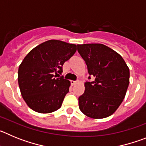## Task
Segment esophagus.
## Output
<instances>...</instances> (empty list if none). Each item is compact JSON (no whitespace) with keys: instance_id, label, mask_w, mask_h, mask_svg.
Returning a JSON list of instances; mask_svg holds the SVG:
<instances>
[{"instance_id":"obj_1","label":"esophagus","mask_w":146,"mask_h":146,"mask_svg":"<svg viewBox=\"0 0 146 146\" xmlns=\"http://www.w3.org/2000/svg\"><path fill=\"white\" fill-rule=\"evenodd\" d=\"M76 83H77V81H73V80L71 81V84H72V86H74Z\"/></svg>"}]
</instances>
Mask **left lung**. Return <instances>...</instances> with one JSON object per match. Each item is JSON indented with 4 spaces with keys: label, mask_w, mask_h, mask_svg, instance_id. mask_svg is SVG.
<instances>
[{
    "label": "left lung",
    "mask_w": 146,
    "mask_h": 146,
    "mask_svg": "<svg viewBox=\"0 0 146 146\" xmlns=\"http://www.w3.org/2000/svg\"><path fill=\"white\" fill-rule=\"evenodd\" d=\"M86 62L88 79L79 97V108L91 118H104L115 113L123 102L129 84V69L121 55L102 44H77Z\"/></svg>",
    "instance_id": "obj_1"
}]
</instances>
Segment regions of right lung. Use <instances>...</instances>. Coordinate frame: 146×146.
Masks as SVG:
<instances>
[{
	"label": "right lung",
	"instance_id": "add662e5",
	"mask_svg": "<svg viewBox=\"0 0 146 146\" xmlns=\"http://www.w3.org/2000/svg\"><path fill=\"white\" fill-rule=\"evenodd\" d=\"M77 50V45L49 40L31 50L18 69V83L28 106L40 113H50L61 107L70 81L57 77L62 66Z\"/></svg>",
	"mask_w": 146,
	"mask_h": 146
}]
</instances>
